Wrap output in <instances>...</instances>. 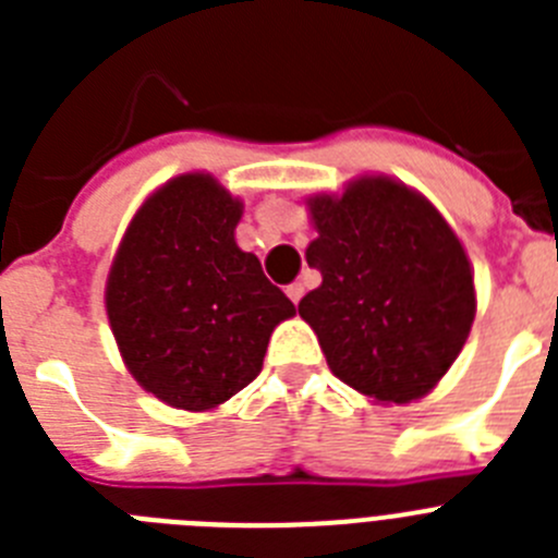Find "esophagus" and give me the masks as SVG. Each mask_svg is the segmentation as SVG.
<instances>
[{
	"instance_id": "1",
	"label": "esophagus",
	"mask_w": 558,
	"mask_h": 558,
	"mask_svg": "<svg viewBox=\"0 0 558 558\" xmlns=\"http://www.w3.org/2000/svg\"><path fill=\"white\" fill-rule=\"evenodd\" d=\"M284 293L290 295V302H293V304H299V302H302V295H304V284H302V282H293V284H288V290H284Z\"/></svg>"
}]
</instances>
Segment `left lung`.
I'll return each instance as SVG.
<instances>
[{
    "label": "left lung",
    "mask_w": 558,
    "mask_h": 558,
    "mask_svg": "<svg viewBox=\"0 0 558 558\" xmlns=\"http://www.w3.org/2000/svg\"><path fill=\"white\" fill-rule=\"evenodd\" d=\"M322 288L299 302L329 368L354 391L405 405L445 377L475 322V284L456 231L418 192L360 179L310 198Z\"/></svg>",
    "instance_id": "left-lung-1"
}]
</instances>
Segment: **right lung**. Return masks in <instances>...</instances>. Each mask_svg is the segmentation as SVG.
Instances as JSON below:
<instances>
[{
  "label": "right lung",
  "mask_w": 558,
  "mask_h": 558,
  "mask_svg": "<svg viewBox=\"0 0 558 558\" xmlns=\"http://www.w3.org/2000/svg\"><path fill=\"white\" fill-rule=\"evenodd\" d=\"M243 204L204 172L167 181L131 220L106 310L125 366L181 411H209L263 368L270 332L295 315L234 243Z\"/></svg>",
  "instance_id": "right-lung-1"
}]
</instances>
